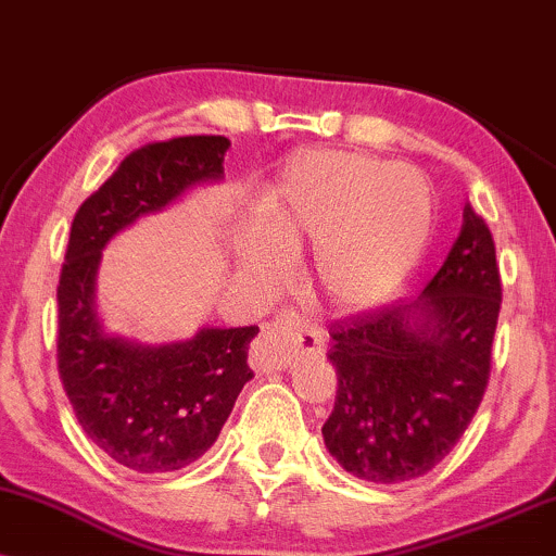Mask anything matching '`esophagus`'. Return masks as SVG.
Masks as SVG:
<instances>
[{
  "label": "esophagus",
  "instance_id": "1",
  "mask_svg": "<svg viewBox=\"0 0 556 556\" xmlns=\"http://www.w3.org/2000/svg\"><path fill=\"white\" fill-rule=\"evenodd\" d=\"M324 353V331L305 321L295 311H285L271 327L261 331L256 344V361L266 371H279L303 355Z\"/></svg>",
  "mask_w": 556,
  "mask_h": 556
}]
</instances>
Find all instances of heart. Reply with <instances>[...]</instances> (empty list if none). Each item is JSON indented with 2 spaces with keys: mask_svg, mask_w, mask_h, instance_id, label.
<instances>
[{
  "mask_svg": "<svg viewBox=\"0 0 556 556\" xmlns=\"http://www.w3.org/2000/svg\"><path fill=\"white\" fill-rule=\"evenodd\" d=\"M431 227L433 188L420 169L353 151H308L266 193L261 227L240 240V264L274 282L287 253L314 248L318 295L334 308H371L416 269Z\"/></svg>",
  "mask_w": 556,
  "mask_h": 556,
  "instance_id": "obj_1",
  "label": "heart"
}]
</instances>
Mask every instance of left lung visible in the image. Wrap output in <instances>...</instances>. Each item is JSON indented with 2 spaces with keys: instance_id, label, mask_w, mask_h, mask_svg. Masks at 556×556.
<instances>
[{
  "instance_id": "1",
  "label": "left lung",
  "mask_w": 556,
  "mask_h": 556,
  "mask_svg": "<svg viewBox=\"0 0 556 556\" xmlns=\"http://www.w3.org/2000/svg\"><path fill=\"white\" fill-rule=\"evenodd\" d=\"M502 305L496 248L465 206L442 269L410 300L331 324L334 410L324 444L348 473L402 483L437 468L473 420Z\"/></svg>"
}]
</instances>
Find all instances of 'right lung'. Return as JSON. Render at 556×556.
I'll list each match as a JSON object with an SVG mask.
<instances>
[{"mask_svg":"<svg viewBox=\"0 0 556 556\" xmlns=\"http://www.w3.org/2000/svg\"><path fill=\"white\" fill-rule=\"evenodd\" d=\"M225 136L149 143L80 203L56 285V368L88 439L132 473H172L219 437L245 381L258 327H203L172 344L110 334L96 316L101 251L138 216L162 212L185 190L225 177Z\"/></svg>","mask_w":556,"mask_h":556,"instance_id":"right-lung-1","label":"right lung"}]
</instances>
